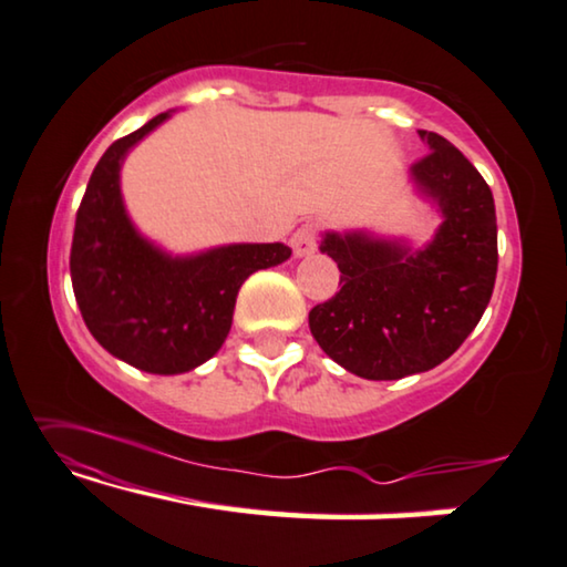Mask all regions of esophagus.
<instances>
[{"label": "esophagus", "instance_id": "esophagus-1", "mask_svg": "<svg viewBox=\"0 0 567 567\" xmlns=\"http://www.w3.org/2000/svg\"><path fill=\"white\" fill-rule=\"evenodd\" d=\"M290 244H292L295 257H308V255H312V251H316V247H318V224H312V221L302 224L300 229L292 234Z\"/></svg>", "mask_w": 567, "mask_h": 567}]
</instances>
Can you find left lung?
<instances>
[{
	"instance_id": "8db88e82",
	"label": "left lung",
	"mask_w": 567,
	"mask_h": 567,
	"mask_svg": "<svg viewBox=\"0 0 567 567\" xmlns=\"http://www.w3.org/2000/svg\"><path fill=\"white\" fill-rule=\"evenodd\" d=\"M427 155L410 167L443 221L422 249L367 234L328 231L320 251L341 269V290L310 310V333L351 374L386 382L427 371L478 326L496 282V208L458 147L420 130Z\"/></svg>"
}]
</instances>
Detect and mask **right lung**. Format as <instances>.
<instances>
[{
	"label": "right lung",
	"mask_w": 567,
	"mask_h": 567,
	"mask_svg": "<svg viewBox=\"0 0 567 567\" xmlns=\"http://www.w3.org/2000/svg\"><path fill=\"white\" fill-rule=\"evenodd\" d=\"M167 116L157 114L101 155L71 244L83 323L112 357L150 374H183L214 357L231 331L244 280L292 255L285 244H229L171 257L142 239L124 210L120 171L126 152Z\"/></svg>",
	"instance_id": "obj_1"
}]
</instances>
